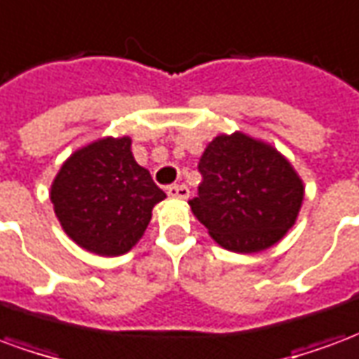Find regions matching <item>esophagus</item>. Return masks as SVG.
<instances>
[{
	"label": "esophagus",
	"instance_id": "esophagus-1",
	"mask_svg": "<svg viewBox=\"0 0 359 359\" xmlns=\"http://www.w3.org/2000/svg\"><path fill=\"white\" fill-rule=\"evenodd\" d=\"M167 194L171 196V198L187 200L188 196H190V190H188L187 184H171V187L167 188Z\"/></svg>",
	"mask_w": 359,
	"mask_h": 359
}]
</instances>
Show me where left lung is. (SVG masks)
<instances>
[{"label": "left lung", "mask_w": 359, "mask_h": 359, "mask_svg": "<svg viewBox=\"0 0 359 359\" xmlns=\"http://www.w3.org/2000/svg\"><path fill=\"white\" fill-rule=\"evenodd\" d=\"M202 182L190 208L219 246L252 254L269 248L298 217L304 184L292 165L246 134H221L198 163Z\"/></svg>", "instance_id": "1"}]
</instances>
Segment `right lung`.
Listing matches in <instances>:
<instances>
[{
    "instance_id": "obj_1",
    "label": "right lung",
    "mask_w": 359,
    "mask_h": 359,
    "mask_svg": "<svg viewBox=\"0 0 359 359\" xmlns=\"http://www.w3.org/2000/svg\"><path fill=\"white\" fill-rule=\"evenodd\" d=\"M163 198L148 169L136 163L128 136L102 138L74 151L51 184L63 231L97 256L133 248Z\"/></svg>"
}]
</instances>
